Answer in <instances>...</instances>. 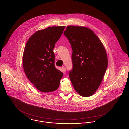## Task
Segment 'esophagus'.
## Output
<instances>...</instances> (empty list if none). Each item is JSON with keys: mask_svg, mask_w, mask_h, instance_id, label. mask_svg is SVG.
Instances as JSON below:
<instances>
[{"mask_svg": "<svg viewBox=\"0 0 129 129\" xmlns=\"http://www.w3.org/2000/svg\"><path fill=\"white\" fill-rule=\"evenodd\" d=\"M62 69H63V72H66V68H65V67L64 66H62Z\"/></svg>", "mask_w": 129, "mask_h": 129, "instance_id": "34e87169", "label": "esophagus"}]
</instances>
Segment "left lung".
<instances>
[{"label": "left lung", "mask_w": 129, "mask_h": 129, "mask_svg": "<svg viewBox=\"0 0 129 129\" xmlns=\"http://www.w3.org/2000/svg\"><path fill=\"white\" fill-rule=\"evenodd\" d=\"M64 34L73 50L70 79L80 96H91L97 91L107 68L104 46L95 33L86 27L68 26Z\"/></svg>", "instance_id": "8db88e82"}]
</instances>
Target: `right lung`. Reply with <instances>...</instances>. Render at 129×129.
Masks as SVG:
<instances>
[{"instance_id":"1","label":"right lung","mask_w":129,"mask_h":129,"mask_svg":"<svg viewBox=\"0 0 129 129\" xmlns=\"http://www.w3.org/2000/svg\"><path fill=\"white\" fill-rule=\"evenodd\" d=\"M65 27L53 26L37 31L26 44L23 56L25 74L41 92H53L59 87L63 73L55 68L53 49Z\"/></svg>"}]
</instances>
